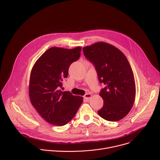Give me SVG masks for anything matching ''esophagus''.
<instances>
[{
	"label": "esophagus",
	"instance_id": "1",
	"mask_svg": "<svg viewBox=\"0 0 160 160\" xmlns=\"http://www.w3.org/2000/svg\"><path fill=\"white\" fill-rule=\"evenodd\" d=\"M92 97V94H90V93H87V94H86L84 96L83 98H84V99L88 100V99H90Z\"/></svg>",
	"mask_w": 160,
	"mask_h": 160
}]
</instances>
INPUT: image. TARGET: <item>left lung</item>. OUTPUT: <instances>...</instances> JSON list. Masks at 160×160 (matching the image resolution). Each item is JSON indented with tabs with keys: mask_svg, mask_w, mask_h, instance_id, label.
<instances>
[{
	"mask_svg": "<svg viewBox=\"0 0 160 160\" xmlns=\"http://www.w3.org/2000/svg\"><path fill=\"white\" fill-rule=\"evenodd\" d=\"M83 51L94 65L100 83L106 85L99 93L104 104L99 115L110 122L122 120L130 112L135 98V79L128 59L118 48L103 42L84 47Z\"/></svg>",
	"mask_w": 160,
	"mask_h": 160,
	"instance_id": "obj_1",
	"label": "left lung"
}]
</instances>
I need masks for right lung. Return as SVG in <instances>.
<instances>
[{"mask_svg":"<svg viewBox=\"0 0 160 160\" xmlns=\"http://www.w3.org/2000/svg\"><path fill=\"white\" fill-rule=\"evenodd\" d=\"M81 48L72 49L53 47L35 62L30 74L29 97L32 106L49 123L63 126L70 122L83 98L60 89L68 77L71 64L80 56Z\"/></svg>","mask_w":160,"mask_h":160,"instance_id":"1","label":"right lung"}]
</instances>
